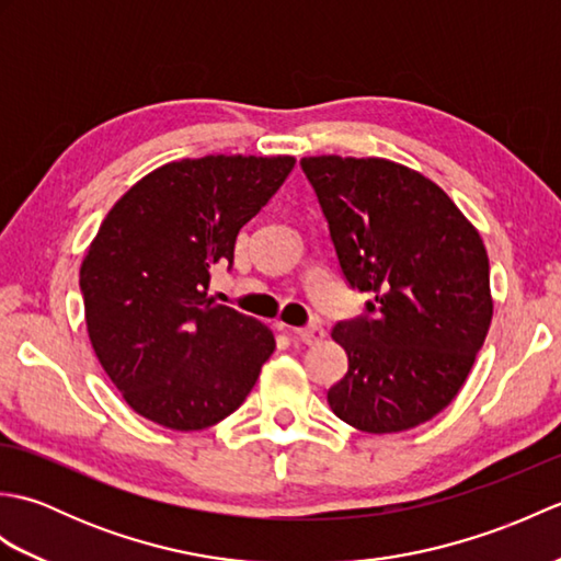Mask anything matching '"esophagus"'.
I'll return each instance as SVG.
<instances>
[{"label": "esophagus", "mask_w": 561, "mask_h": 561, "mask_svg": "<svg viewBox=\"0 0 561 561\" xmlns=\"http://www.w3.org/2000/svg\"><path fill=\"white\" fill-rule=\"evenodd\" d=\"M323 335H325V330H323V325L318 323V320H313V323H308V325L296 330V337H299L304 344H318L320 340H323Z\"/></svg>", "instance_id": "esophagus-1"}]
</instances>
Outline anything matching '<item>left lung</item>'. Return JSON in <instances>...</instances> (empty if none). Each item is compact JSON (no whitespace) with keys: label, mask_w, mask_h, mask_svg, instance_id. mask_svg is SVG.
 Listing matches in <instances>:
<instances>
[{"label":"left lung","mask_w":561,"mask_h":561,"mask_svg":"<svg viewBox=\"0 0 561 561\" xmlns=\"http://www.w3.org/2000/svg\"><path fill=\"white\" fill-rule=\"evenodd\" d=\"M342 277L368 291L332 337L350 368L328 390L342 422L368 434L428 422L458 396L492 323L480 233L422 173L386 159L308 157Z\"/></svg>","instance_id":"1"}]
</instances>
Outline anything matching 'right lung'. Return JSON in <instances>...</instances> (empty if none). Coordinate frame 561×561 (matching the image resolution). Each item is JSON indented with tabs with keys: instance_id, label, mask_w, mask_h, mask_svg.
Listing matches in <instances>:
<instances>
[{
	"instance_id": "1",
	"label": "right lung",
	"mask_w": 561,
	"mask_h": 561,
	"mask_svg": "<svg viewBox=\"0 0 561 561\" xmlns=\"http://www.w3.org/2000/svg\"><path fill=\"white\" fill-rule=\"evenodd\" d=\"M294 157L165 163L115 202L81 262L89 337L129 408L197 432L241 408L274 352L270 328L207 296L233 267L236 236L267 205Z\"/></svg>"
}]
</instances>
